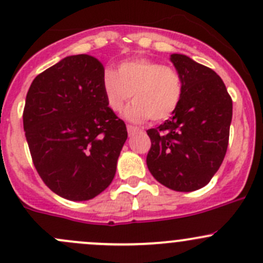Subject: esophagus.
Returning <instances> with one entry per match:
<instances>
[{
	"instance_id": "1",
	"label": "esophagus",
	"mask_w": 263,
	"mask_h": 263,
	"mask_svg": "<svg viewBox=\"0 0 263 263\" xmlns=\"http://www.w3.org/2000/svg\"><path fill=\"white\" fill-rule=\"evenodd\" d=\"M127 131H128V135L131 136V135H134L136 131H140V128L139 127H135V126H131V124H128V126H127Z\"/></svg>"
}]
</instances>
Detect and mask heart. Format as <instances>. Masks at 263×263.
<instances>
[{"instance_id": "b5f03b06", "label": "heart", "mask_w": 263, "mask_h": 263, "mask_svg": "<svg viewBox=\"0 0 263 263\" xmlns=\"http://www.w3.org/2000/svg\"><path fill=\"white\" fill-rule=\"evenodd\" d=\"M102 89L108 107L119 112L132 98L124 118L142 122L150 118L163 121L173 115L183 94L182 75L173 67L147 58H135L122 62L118 71L105 68Z\"/></svg>"}]
</instances>
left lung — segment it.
Wrapping results in <instances>:
<instances>
[{"label":"left lung","mask_w":263,"mask_h":263,"mask_svg":"<svg viewBox=\"0 0 263 263\" xmlns=\"http://www.w3.org/2000/svg\"><path fill=\"white\" fill-rule=\"evenodd\" d=\"M171 61L182 75V99L171 118L146 131L151 140L146 164L159 183L191 192L205 187L224 160L233 102L211 68L178 53Z\"/></svg>","instance_id":"left-lung-1"}]
</instances>
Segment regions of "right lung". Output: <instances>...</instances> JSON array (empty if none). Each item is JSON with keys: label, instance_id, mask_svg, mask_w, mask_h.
Instances as JSON below:
<instances>
[{"label": "right lung", "instance_id": "right-lung-1", "mask_svg": "<svg viewBox=\"0 0 263 263\" xmlns=\"http://www.w3.org/2000/svg\"><path fill=\"white\" fill-rule=\"evenodd\" d=\"M103 71L91 55H68L39 73L26 94L23 122L34 166L66 200L102 193L127 140L126 124L105 100Z\"/></svg>", "mask_w": 263, "mask_h": 263}]
</instances>
